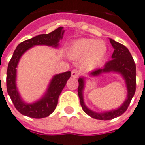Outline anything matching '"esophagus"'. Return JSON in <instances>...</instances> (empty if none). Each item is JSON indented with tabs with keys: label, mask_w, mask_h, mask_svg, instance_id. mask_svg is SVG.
<instances>
[{
	"label": "esophagus",
	"mask_w": 145,
	"mask_h": 145,
	"mask_svg": "<svg viewBox=\"0 0 145 145\" xmlns=\"http://www.w3.org/2000/svg\"><path fill=\"white\" fill-rule=\"evenodd\" d=\"M79 74H80V72L77 69H74L71 71V77L72 78H78Z\"/></svg>",
	"instance_id": "34e87169"
}]
</instances>
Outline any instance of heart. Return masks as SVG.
Wrapping results in <instances>:
<instances>
[{"mask_svg":"<svg viewBox=\"0 0 145 145\" xmlns=\"http://www.w3.org/2000/svg\"><path fill=\"white\" fill-rule=\"evenodd\" d=\"M107 48L105 43L91 38H81L70 46V56L73 58L84 57V61L89 66H95L102 61Z\"/></svg>","mask_w":145,"mask_h":145,"instance_id":"obj_1","label":"heart"}]
</instances>
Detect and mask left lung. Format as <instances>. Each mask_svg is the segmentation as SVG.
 <instances>
[{"label":"left lung","mask_w":145,"mask_h":145,"mask_svg":"<svg viewBox=\"0 0 145 145\" xmlns=\"http://www.w3.org/2000/svg\"><path fill=\"white\" fill-rule=\"evenodd\" d=\"M110 42L114 49L111 56L112 59L107 62L102 68L94 70L90 74L92 76H97L103 73L108 72H117L121 74L125 80L127 88V99L124 101L123 105L116 110L106 111L103 113H97L90 110L87 108L84 102L83 90L84 87V78H81L78 79L79 85L78 88V94L83 111L93 118L104 120V121L115 118L117 117L121 116L122 114H124L128 108L136 90V66L130 51L125 46L120 43L116 42L115 40L111 38H110Z\"/></svg>","instance_id":"8db88e82"}]
</instances>
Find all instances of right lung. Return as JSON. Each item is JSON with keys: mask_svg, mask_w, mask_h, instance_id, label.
Returning <instances> with one entry per match:
<instances>
[{"mask_svg": "<svg viewBox=\"0 0 145 145\" xmlns=\"http://www.w3.org/2000/svg\"><path fill=\"white\" fill-rule=\"evenodd\" d=\"M63 28V27H60L49 34H40L31 39L24 40L18 44L13 54L7 67L6 79L7 91L15 108L23 115L34 118H43L49 116L55 110L59 95L71 77V71L54 76L45 95L38 101L33 104L24 102L16 87V67L22 54L29 48L35 45H48L52 46L54 48L58 47L59 41L62 39L64 32Z\"/></svg>", "mask_w": 145, "mask_h": 145, "instance_id": "1", "label": "right lung"}]
</instances>
